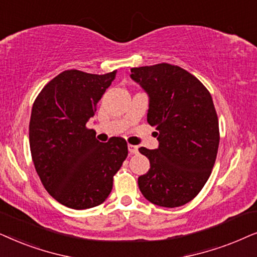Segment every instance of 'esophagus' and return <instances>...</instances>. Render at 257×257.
Segmentation results:
<instances>
[{"mask_svg": "<svg viewBox=\"0 0 257 257\" xmlns=\"http://www.w3.org/2000/svg\"><path fill=\"white\" fill-rule=\"evenodd\" d=\"M128 150L131 154H138L139 153V148L138 146H134V145H128Z\"/></svg>", "mask_w": 257, "mask_h": 257, "instance_id": "1", "label": "esophagus"}]
</instances>
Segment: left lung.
<instances>
[{"instance_id":"8db88e82","label":"left lung","mask_w":257,"mask_h":257,"mask_svg":"<svg viewBox=\"0 0 257 257\" xmlns=\"http://www.w3.org/2000/svg\"><path fill=\"white\" fill-rule=\"evenodd\" d=\"M131 71L149 95L147 121L159 131L160 143L155 150L139 148L150 162L139 188L156 206L181 207L202 190L216 160L220 131L213 98L179 66L159 63Z\"/></svg>"}]
</instances>
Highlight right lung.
<instances>
[{
    "label": "right lung",
    "mask_w": 257,
    "mask_h": 257,
    "mask_svg": "<svg viewBox=\"0 0 257 257\" xmlns=\"http://www.w3.org/2000/svg\"><path fill=\"white\" fill-rule=\"evenodd\" d=\"M115 76L116 70L104 75L64 70L34 101L29 122L34 166L48 193L71 209L104 202L128 155L124 139L102 143L87 128Z\"/></svg>",
    "instance_id": "add662e5"
}]
</instances>
